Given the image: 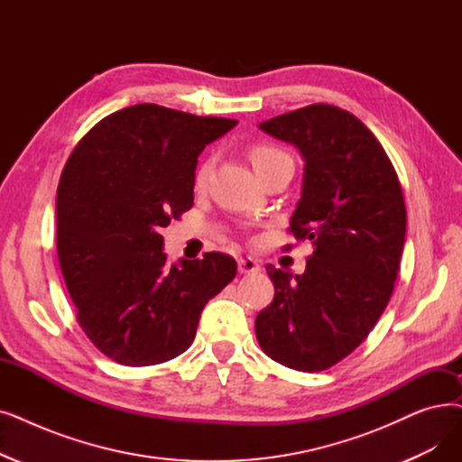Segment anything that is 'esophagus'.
<instances>
[{
  "label": "esophagus",
  "instance_id": "34e87169",
  "mask_svg": "<svg viewBox=\"0 0 462 462\" xmlns=\"http://www.w3.org/2000/svg\"><path fill=\"white\" fill-rule=\"evenodd\" d=\"M237 270L239 273H254V272H260V266L256 260H253L251 256H245L237 260Z\"/></svg>",
  "mask_w": 462,
  "mask_h": 462
}]
</instances>
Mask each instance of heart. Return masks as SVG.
Returning <instances> with one entry per match:
<instances>
[{"label": "heart", "mask_w": 462, "mask_h": 462, "mask_svg": "<svg viewBox=\"0 0 462 462\" xmlns=\"http://www.w3.org/2000/svg\"><path fill=\"white\" fill-rule=\"evenodd\" d=\"M283 152L273 149V147H268V145H256L251 149L249 152V158H251V164L253 168L258 171L260 168H264L266 164H270L272 160H275L277 156H281ZM209 171H211V160H206L204 164H199V168L196 170V175H194V185L196 187H204L208 177H209Z\"/></svg>", "instance_id": "1"}]
</instances>
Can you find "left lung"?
Returning <instances> with one entry per match:
<instances>
[{"label":"left lung","mask_w":462,"mask_h":462,"mask_svg":"<svg viewBox=\"0 0 462 462\" xmlns=\"http://www.w3.org/2000/svg\"><path fill=\"white\" fill-rule=\"evenodd\" d=\"M258 128L304 160L291 230L313 254L302 275L266 268L275 296L256 315V339L275 363L320 372L365 342L387 308L406 239L402 189L375 135L344 109L315 104Z\"/></svg>","instance_id":"obj_1"}]
</instances>
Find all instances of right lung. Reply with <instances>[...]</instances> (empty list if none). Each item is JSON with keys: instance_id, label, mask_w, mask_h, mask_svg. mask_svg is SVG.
<instances>
[{"instance_id": "right-lung-1", "label": "right lung", "mask_w": 462, "mask_h": 462, "mask_svg": "<svg viewBox=\"0 0 462 462\" xmlns=\"http://www.w3.org/2000/svg\"><path fill=\"white\" fill-rule=\"evenodd\" d=\"M237 125L156 104L106 116L79 142L56 198V244L79 325L125 366L185 353L199 313L236 275L223 253L170 264L158 234L194 204L206 145Z\"/></svg>"}]
</instances>
